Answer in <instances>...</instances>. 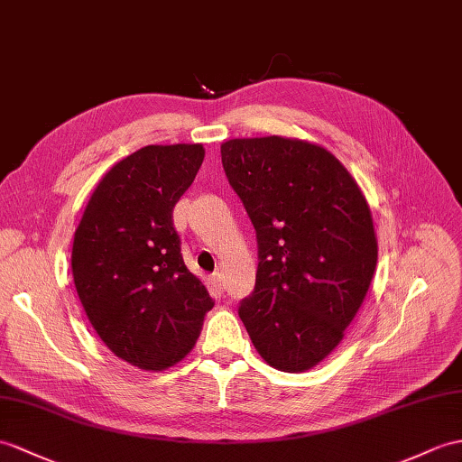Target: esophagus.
Here are the masks:
<instances>
[{
    "mask_svg": "<svg viewBox=\"0 0 462 462\" xmlns=\"http://www.w3.org/2000/svg\"><path fill=\"white\" fill-rule=\"evenodd\" d=\"M211 286L216 288V291H219V294L223 291V286H225V284H223V276H221L219 273L211 276Z\"/></svg>",
    "mask_w": 462,
    "mask_h": 462,
    "instance_id": "34e87169",
    "label": "esophagus"
}]
</instances>
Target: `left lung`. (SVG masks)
<instances>
[{
    "label": "left lung",
    "instance_id": "1",
    "mask_svg": "<svg viewBox=\"0 0 462 462\" xmlns=\"http://www.w3.org/2000/svg\"><path fill=\"white\" fill-rule=\"evenodd\" d=\"M221 162L258 241L256 284L239 318L264 363L306 373L343 341L373 282L368 201L339 159L308 141L229 139Z\"/></svg>",
    "mask_w": 462,
    "mask_h": 462
}]
</instances>
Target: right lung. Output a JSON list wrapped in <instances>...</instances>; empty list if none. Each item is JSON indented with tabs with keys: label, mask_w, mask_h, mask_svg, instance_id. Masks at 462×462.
<instances>
[{
	"label": "right lung",
	"mask_w": 462,
	"mask_h": 462,
	"mask_svg": "<svg viewBox=\"0 0 462 462\" xmlns=\"http://www.w3.org/2000/svg\"><path fill=\"white\" fill-rule=\"evenodd\" d=\"M196 144H149L111 166L74 233L72 276L99 339L159 373L192 351L213 300L184 264L172 209L204 162Z\"/></svg>",
	"instance_id": "1"
}]
</instances>
